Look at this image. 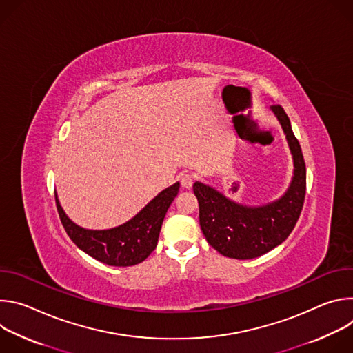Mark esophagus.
<instances>
[{
  "instance_id": "esophagus-1",
  "label": "esophagus",
  "mask_w": 353,
  "mask_h": 353,
  "mask_svg": "<svg viewBox=\"0 0 353 353\" xmlns=\"http://www.w3.org/2000/svg\"><path fill=\"white\" fill-rule=\"evenodd\" d=\"M194 180H195V177L190 173H181V176H180V183L184 188H191L194 184Z\"/></svg>"
}]
</instances>
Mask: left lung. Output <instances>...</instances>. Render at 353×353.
<instances>
[{
	"instance_id": "8db88e82",
	"label": "left lung",
	"mask_w": 353,
	"mask_h": 353,
	"mask_svg": "<svg viewBox=\"0 0 353 353\" xmlns=\"http://www.w3.org/2000/svg\"><path fill=\"white\" fill-rule=\"evenodd\" d=\"M274 113L282 124L293 155L294 176L286 194L276 203L248 208L232 203L214 188L194 183L199 204V225L207 241L225 257L250 260L260 257L292 233L306 195V163L282 106L274 105Z\"/></svg>"
}]
</instances>
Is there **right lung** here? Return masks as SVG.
<instances>
[{"label":"right lung","mask_w":353,"mask_h":353,"mask_svg":"<svg viewBox=\"0 0 353 353\" xmlns=\"http://www.w3.org/2000/svg\"><path fill=\"white\" fill-rule=\"evenodd\" d=\"M179 187L176 183L163 190L131 221L109 230L77 226L63 211L57 195L56 205L67 234L86 254L108 265L131 267L142 263L155 250L162 222Z\"/></svg>","instance_id":"obj_1"}]
</instances>
